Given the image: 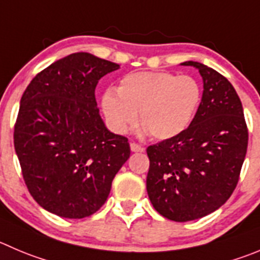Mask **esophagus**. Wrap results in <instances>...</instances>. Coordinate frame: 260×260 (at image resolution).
Segmentation results:
<instances>
[{
	"label": "esophagus",
	"mask_w": 260,
	"mask_h": 260,
	"mask_svg": "<svg viewBox=\"0 0 260 260\" xmlns=\"http://www.w3.org/2000/svg\"><path fill=\"white\" fill-rule=\"evenodd\" d=\"M130 149H132V152H144V148L134 142L130 143Z\"/></svg>",
	"instance_id": "obj_1"
}]
</instances>
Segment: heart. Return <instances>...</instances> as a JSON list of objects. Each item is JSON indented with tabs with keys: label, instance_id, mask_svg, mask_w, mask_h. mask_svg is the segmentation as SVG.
Instances as JSON below:
<instances>
[{
	"label": "heart",
	"instance_id": "obj_1",
	"mask_svg": "<svg viewBox=\"0 0 260 260\" xmlns=\"http://www.w3.org/2000/svg\"><path fill=\"white\" fill-rule=\"evenodd\" d=\"M202 101L199 81L166 71L123 76L117 91L107 90L102 108L108 125L123 134L138 120L154 139H172L191 123Z\"/></svg>",
	"mask_w": 260,
	"mask_h": 260
}]
</instances>
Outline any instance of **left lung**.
<instances>
[{"label":"left lung","instance_id":"8db88e82","mask_svg":"<svg viewBox=\"0 0 260 260\" xmlns=\"http://www.w3.org/2000/svg\"><path fill=\"white\" fill-rule=\"evenodd\" d=\"M203 95L189 127L147 148V191L159 214L175 222L202 218L223 206L236 187L248 149V127L232 84L194 61Z\"/></svg>","mask_w":260,"mask_h":260}]
</instances>
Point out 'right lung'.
Listing matches in <instances>:
<instances>
[{"label":"right lung","instance_id":"obj_1","mask_svg":"<svg viewBox=\"0 0 260 260\" xmlns=\"http://www.w3.org/2000/svg\"><path fill=\"white\" fill-rule=\"evenodd\" d=\"M117 69L78 52L37 74L24 91L15 152L29 192L51 213L65 218L95 213L130 157L127 138L106 127L94 94L98 80Z\"/></svg>","mask_w":260,"mask_h":260}]
</instances>
